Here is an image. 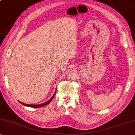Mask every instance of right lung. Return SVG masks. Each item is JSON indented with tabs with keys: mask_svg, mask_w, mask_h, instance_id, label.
<instances>
[{
	"mask_svg": "<svg viewBox=\"0 0 135 135\" xmlns=\"http://www.w3.org/2000/svg\"><path fill=\"white\" fill-rule=\"evenodd\" d=\"M55 94H56V90H55V93H54V94L53 95V96L51 97V98H50V99H49L48 101H46V102L44 103H43V104H25V103H22V102H20V101H18V102H19L20 103H21L22 105H25V106H27V107H34V108H38V107H41L45 106V105H46L50 103V102H51V101H52V99H53L54 97V96H55Z\"/></svg>",
	"mask_w": 135,
	"mask_h": 135,
	"instance_id": "add662e5",
	"label": "right lung"
}]
</instances>
